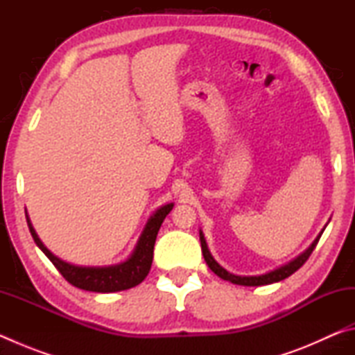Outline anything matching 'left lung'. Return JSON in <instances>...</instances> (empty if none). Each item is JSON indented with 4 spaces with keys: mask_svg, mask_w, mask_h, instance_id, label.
Masks as SVG:
<instances>
[{
    "mask_svg": "<svg viewBox=\"0 0 355 355\" xmlns=\"http://www.w3.org/2000/svg\"><path fill=\"white\" fill-rule=\"evenodd\" d=\"M324 232V230H322ZM322 232L320 233V235L316 236V239L313 243H311L310 248L302 252L297 258H294L293 261L284 264V266H280L279 269H274V271L268 272V274H263V275H235L232 272L225 271L224 268L220 266V264L214 260V258L211 257V254H209L208 250V245H207V241L205 238H203V233L200 232V244H202V254H203V258H205V261L208 264V268L211 269V271L219 275L220 279H224L227 282H232V284L235 285H244V286H261V285H269V284H275V282H280L284 280L286 277H290L291 274H294L297 271V269L302 266V264L309 260V257L311 255V252H313V249L316 248L318 241H320V238L322 235Z\"/></svg>",
    "mask_w": 355,
    "mask_h": 355,
    "instance_id": "left-lung-1",
    "label": "left lung"
}]
</instances>
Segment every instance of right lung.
<instances>
[{
  "label": "right lung",
  "instance_id": "obj_1",
  "mask_svg": "<svg viewBox=\"0 0 355 355\" xmlns=\"http://www.w3.org/2000/svg\"><path fill=\"white\" fill-rule=\"evenodd\" d=\"M173 208V203L156 209L152 218L148 219L146 228H144L139 241L136 244V249L127 261L112 264V266H75L67 261H62L61 258L53 255L48 250L44 243L40 241L37 233H35L31 220L26 216L29 232L34 238V243L39 245V249L50 258V261L55 264L56 269L62 274V277L80 290L94 291V293H116L123 291L128 288L139 285L147 277V274L152 268L153 261V248L158 235L159 227L167 214Z\"/></svg>",
  "mask_w": 355,
  "mask_h": 355
}]
</instances>
